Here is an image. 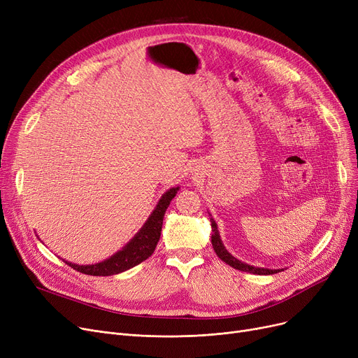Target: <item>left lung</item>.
I'll list each match as a JSON object with an SVG mask.
<instances>
[{"label": "left lung", "mask_w": 358, "mask_h": 358, "mask_svg": "<svg viewBox=\"0 0 358 358\" xmlns=\"http://www.w3.org/2000/svg\"><path fill=\"white\" fill-rule=\"evenodd\" d=\"M212 222V245H213V250L216 252V255L227 262L228 266L236 268V270H241V271H245V273H252V274H275L278 273L280 270H268V268H259V267H252V266H248L245 264V262H242L239 259H236L234 255H231L227 248L223 247L222 243V239L219 236V231H217V224L213 219H210Z\"/></svg>", "instance_id": "left-lung-1"}]
</instances>
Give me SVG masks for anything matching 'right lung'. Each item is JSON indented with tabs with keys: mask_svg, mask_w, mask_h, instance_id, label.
Listing matches in <instances>:
<instances>
[{
	"mask_svg": "<svg viewBox=\"0 0 358 358\" xmlns=\"http://www.w3.org/2000/svg\"><path fill=\"white\" fill-rule=\"evenodd\" d=\"M178 189L180 187H173V189H169L162 196L154 213L149 216V219L143 224V228L134 236V239H131L124 248H122V251L111 255L108 259L92 266H78L68 261L65 262L73 270L88 275H113L141 264L142 261H145L154 254L161 236L164 215L169 206V201L176 197Z\"/></svg>",
	"mask_w": 358,
	"mask_h": 358,
	"instance_id": "add662e5",
	"label": "right lung"
}]
</instances>
